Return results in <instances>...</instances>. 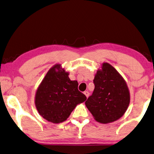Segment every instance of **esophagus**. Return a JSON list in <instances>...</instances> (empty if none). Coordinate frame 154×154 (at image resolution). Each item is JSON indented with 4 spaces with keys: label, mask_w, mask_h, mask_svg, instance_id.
Listing matches in <instances>:
<instances>
[{
    "label": "esophagus",
    "mask_w": 154,
    "mask_h": 154,
    "mask_svg": "<svg viewBox=\"0 0 154 154\" xmlns=\"http://www.w3.org/2000/svg\"><path fill=\"white\" fill-rule=\"evenodd\" d=\"M84 94H85V95H86V97H87V98H88V97H89V92H88V91H85V92H84Z\"/></svg>",
    "instance_id": "34e87169"
}]
</instances>
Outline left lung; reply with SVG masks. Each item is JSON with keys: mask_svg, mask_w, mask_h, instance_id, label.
<instances>
[{"mask_svg": "<svg viewBox=\"0 0 154 154\" xmlns=\"http://www.w3.org/2000/svg\"><path fill=\"white\" fill-rule=\"evenodd\" d=\"M93 93L85 102L94 119L109 123L120 119L130 103V93L125 80L117 69L103 63L93 80Z\"/></svg>", "mask_w": 154, "mask_h": 154, "instance_id": "obj_1", "label": "left lung"}]
</instances>
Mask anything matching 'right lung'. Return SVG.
Listing matches in <instances>:
<instances>
[{"mask_svg": "<svg viewBox=\"0 0 154 154\" xmlns=\"http://www.w3.org/2000/svg\"><path fill=\"white\" fill-rule=\"evenodd\" d=\"M69 73L60 64L51 67L36 91L35 104L39 115L53 123L65 121L77 106L86 100L78 89L76 80H71Z\"/></svg>", "mask_w": 154, "mask_h": 154, "instance_id": "right-lung-1", "label": "right lung"}]
</instances>
